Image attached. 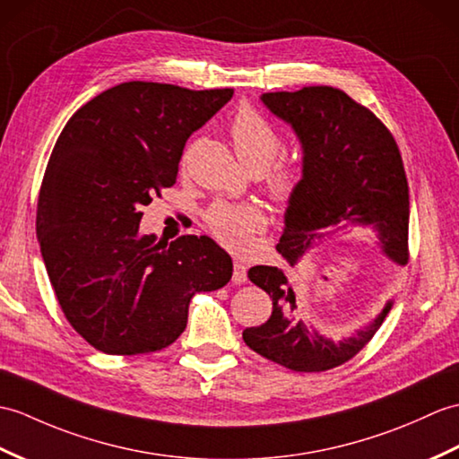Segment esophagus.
Here are the masks:
<instances>
[{
  "mask_svg": "<svg viewBox=\"0 0 459 459\" xmlns=\"http://www.w3.org/2000/svg\"><path fill=\"white\" fill-rule=\"evenodd\" d=\"M247 264H244L242 260H234V272H232V283L237 285H242L244 281H247Z\"/></svg>",
  "mask_w": 459,
  "mask_h": 459,
  "instance_id": "1",
  "label": "esophagus"
}]
</instances>
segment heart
<instances>
[{"mask_svg":"<svg viewBox=\"0 0 459 459\" xmlns=\"http://www.w3.org/2000/svg\"><path fill=\"white\" fill-rule=\"evenodd\" d=\"M230 134L237 154L247 166L268 168L283 148L281 134L275 126L252 108H244L230 123ZM301 168L295 160H281L268 176L270 191L275 199L287 201L299 187ZM207 227L217 240L232 250H244L250 234L265 227V212L255 204H219L212 205L207 215Z\"/></svg>","mask_w":459,"mask_h":459,"instance_id":"heart-1","label":"heart"}]
</instances>
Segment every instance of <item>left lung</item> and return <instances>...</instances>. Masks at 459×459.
<instances>
[{
	"label": "left lung",
	"instance_id": "8db88e82",
	"mask_svg": "<svg viewBox=\"0 0 459 459\" xmlns=\"http://www.w3.org/2000/svg\"><path fill=\"white\" fill-rule=\"evenodd\" d=\"M262 103L293 129L303 151L301 181L287 201L283 234L275 247L285 262L338 234H374L383 255L409 262V186L395 138L369 109L328 85L262 93ZM248 278L270 295L273 311L242 333L260 356L293 371H326L364 348L393 307L369 325L334 340L299 316V299L283 270L254 265Z\"/></svg>",
	"mask_w": 459,
	"mask_h": 459
}]
</instances>
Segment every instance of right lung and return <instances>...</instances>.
Segmentation results:
<instances>
[{
    "instance_id": "right-lung-1",
    "label": "right lung",
    "mask_w": 459,
    "mask_h": 459,
    "mask_svg": "<svg viewBox=\"0 0 459 459\" xmlns=\"http://www.w3.org/2000/svg\"><path fill=\"white\" fill-rule=\"evenodd\" d=\"M232 90L126 82L64 126L42 178L37 238L64 316L105 354L136 356L184 333L191 297L232 278L209 237L141 234V209L172 187L187 138Z\"/></svg>"
}]
</instances>
